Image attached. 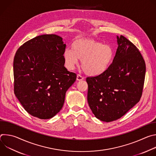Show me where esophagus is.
<instances>
[{
	"mask_svg": "<svg viewBox=\"0 0 156 156\" xmlns=\"http://www.w3.org/2000/svg\"><path fill=\"white\" fill-rule=\"evenodd\" d=\"M83 79H84V78L81 75H77V76H76V80L77 81H82Z\"/></svg>",
	"mask_w": 156,
	"mask_h": 156,
	"instance_id": "34e87169",
	"label": "esophagus"
}]
</instances>
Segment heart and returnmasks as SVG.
<instances>
[{"label": "heart", "instance_id": "b5f03b06", "mask_svg": "<svg viewBox=\"0 0 156 156\" xmlns=\"http://www.w3.org/2000/svg\"><path fill=\"white\" fill-rule=\"evenodd\" d=\"M113 50L110 46L91 38L83 37L76 39L72 49H66L63 52L65 65L73 70L81 60L83 72L90 76H98L108 67L113 58Z\"/></svg>", "mask_w": 156, "mask_h": 156}]
</instances>
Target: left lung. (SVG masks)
Returning a JSON list of instances; mask_svg holds the SVG:
<instances>
[{
  "label": "left lung",
  "instance_id": "8db88e82",
  "mask_svg": "<svg viewBox=\"0 0 156 156\" xmlns=\"http://www.w3.org/2000/svg\"><path fill=\"white\" fill-rule=\"evenodd\" d=\"M117 39L112 63L102 74L86 78L89 106L106 122L121 118L140 101L145 78L146 64L138 48L123 36Z\"/></svg>",
  "mask_w": 156,
  "mask_h": 156
}]
</instances>
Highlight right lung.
Masks as SVG:
<instances>
[{
    "instance_id": "right-lung-1",
    "label": "right lung",
    "mask_w": 156,
    "mask_h": 156,
    "mask_svg": "<svg viewBox=\"0 0 156 156\" xmlns=\"http://www.w3.org/2000/svg\"><path fill=\"white\" fill-rule=\"evenodd\" d=\"M65 48L59 36L43 34L24 43L15 54L14 93L33 117L49 119L58 113L76 79L64 66Z\"/></svg>"
}]
</instances>
